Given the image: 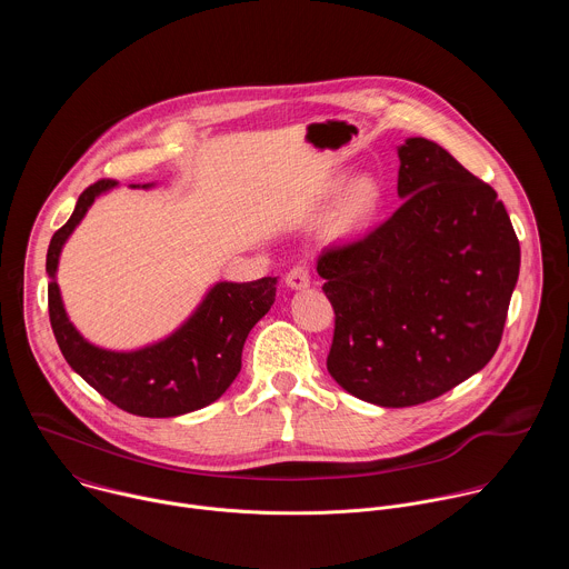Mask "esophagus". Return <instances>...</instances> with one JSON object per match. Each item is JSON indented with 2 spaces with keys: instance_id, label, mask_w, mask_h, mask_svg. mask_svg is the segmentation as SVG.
<instances>
[{
  "instance_id": "34e87169",
  "label": "esophagus",
  "mask_w": 569,
  "mask_h": 569,
  "mask_svg": "<svg viewBox=\"0 0 569 569\" xmlns=\"http://www.w3.org/2000/svg\"><path fill=\"white\" fill-rule=\"evenodd\" d=\"M286 283L295 290H301V288H308L310 286V266L306 263H299L295 266L288 274H286Z\"/></svg>"
}]
</instances>
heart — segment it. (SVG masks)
<instances>
[{"instance_id":"b5f03b06","label":"heart","mask_w":569,"mask_h":569,"mask_svg":"<svg viewBox=\"0 0 569 569\" xmlns=\"http://www.w3.org/2000/svg\"><path fill=\"white\" fill-rule=\"evenodd\" d=\"M336 187L338 184H333V189ZM380 204H382L380 184L369 176L356 178L340 198V204L333 216V231L340 236H349L365 229L378 213Z\"/></svg>"}]
</instances>
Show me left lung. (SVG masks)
<instances>
[{
    "mask_svg": "<svg viewBox=\"0 0 569 569\" xmlns=\"http://www.w3.org/2000/svg\"><path fill=\"white\" fill-rule=\"evenodd\" d=\"M398 157L402 204L317 259L336 312L327 369L382 408L428 402L486 367L520 272V242L491 184L423 137Z\"/></svg>",
    "mask_w": 569,
    "mask_h": 569,
    "instance_id": "left-lung-1",
    "label": "left lung"
}]
</instances>
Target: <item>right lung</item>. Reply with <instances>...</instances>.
<instances>
[{
  "label": "right lung",
  "instance_id": "obj_1",
  "mask_svg": "<svg viewBox=\"0 0 569 569\" xmlns=\"http://www.w3.org/2000/svg\"><path fill=\"white\" fill-rule=\"evenodd\" d=\"M114 184V180H99L78 196L71 218L49 242V277L56 274L67 236L83 220L94 198ZM274 277L250 283H218L180 331L132 353L106 351L80 338L67 319L53 279L49 281V319L64 360L88 385L123 412L167 419L196 412L227 391L240 371L248 333L274 303Z\"/></svg>",
  "mask_w": 569,
  "mask_h": 569
}]
</instances>
